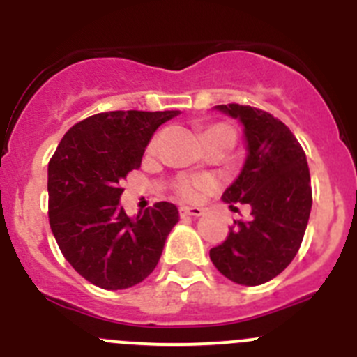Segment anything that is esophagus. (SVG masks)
Wrapping results in <instances>:
<instances>
[{
    "instance_id": "obj_1",
    "label": "esophagus",
    "mask_w": 357,
    "mask_h": 357,
    "mask_svg": "<svg viewBox=\"0 0 357 357\" xmlns=\"http://www.w3.org/2000/svg\"><path fill=\"white\" fill-rule=\"evenodd\" d=\"M181 214L182 216L198 218L204 214V209H200V207H181Z\"/></svg>"
}]
</instances>
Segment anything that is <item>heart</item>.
Masks as SVG:
<instances>
[{
    "instance_id": "b5f03b06",
    "label": "heart",
    "mask_w": 357,
    "mask_h": 357,
    "mask_svg": "<svg viewBox=\"0 0 357 357\" xmlns=\"http://www.w3.org/2000/svg\"><path fill=\"white\" fill-rule=\"evenodd\" d=\"M216 132L232 130H230V127H227V125L218 123V125H211V127L206 128L204 137H207V135L211 134H216ZM151 146H155V141L151 143ZM211 188H213V182H211L209 178H182V181H178V184H176V193L181 195L182 198H185V200H197L204 191H207V189Z\"/></svg>"
}]
</instances>
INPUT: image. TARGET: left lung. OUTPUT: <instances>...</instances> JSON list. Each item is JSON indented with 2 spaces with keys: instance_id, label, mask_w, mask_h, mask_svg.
I'll return each instance as SVG.
<instances>
[{
  "instance_id": "obj_1",
  "label": "left lung",
  "mask_w": 357,
  "mask_h": 357,
  "mask_svg": "<svg viewBox=\"0 0 357 357\" xmlns=\"http://www.w3.org/2000/svg\"><path fill=\"white\" fill-rule=\"evenodd\" d=\"M241 121L247 159L225 189L223 202L248 204V220H238L209 255L229 280L257 286L279 275L293 261L311 213V176L302 146L284 123L248 105H216ZM238 209V207H234Z\"/></svg>"
}]
</instances>
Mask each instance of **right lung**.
<instances>
[{"label": "right lung", "instance_id": "right-lung-1", "mask_svg": "<svg viewBox=\"0 0 357 357\" xmlns=\"http://www.w3.org/2000/svg\"><path fill=\"white\" fill-rule=\"evenodd\" d=\"M178 110H114L69 128L48 164L50 227L85 280L103 289L139 284L157 266L178 209L157 202L135 218L119 206L121 181L141 166L151 135Z\"/></svg>", "mask_w": 357, "mask_h": 357}]
</instances>
